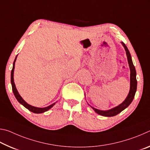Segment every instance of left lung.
Segmentation results:
<instances>
[{"label":"left lung","mask_w":150,"mask_h":150,"mask_svg":"<svg viewBox=\"0 0 150 150\" xmlns=\"http://www.w3.org/2000/svg\"><path fill=\"white\" fill-rule=\"evenodd\" d=\"M122 44L123 45L124 49L126 50L127 58H128V62L129 64V67H130V91L128 96H127L125 100L122 103H121L120 105L116 106V107L110 109L108 110H100L98 109H96L95 108L92 107V108L95 110L96 113L98 114L101 116H107V117H110V116H114L117 115L118 114L121 112L122 111L124 110L126 108L130 105L131 103L132 102V100L135 96V93L136 92L137 89V80H136V71L135 67L133 64L132 60L131 55L130 54V52L128 49V47H126V45L124 44L123 42H122Z\"/></svg>","instance_id":"1"}]
</instances>
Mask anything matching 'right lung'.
<instances>
[{
    "label": "right lung",
    "instance_id": "obj_1",
    "mask_svg": "<svg viewBox=\"0 0 150 150\" xmlns=\"http://www.w3.org/2000/svg\"><path fill=\"white\" fill-rule=\"evenodd\" d=\"M16 57H17V56L16 57V58H15V59L14 61L13 67H12V69L11 71V84H12V91H13V93L15 96V97H16L17 100L18 101V102L21 104V105H23L25 108L28 109L30 111H31L34 113H36V114L43 113V112H46L47 110H50L51 108L53 107V106H54L55 103L52 104V105H51L48 106H47V107H45V108L35 107V106H33L32 105H28V104L26 101H25L23 98L21 97V96L19 95V93H18V91L16 88V86H15L14 82V69L15 62H16Z\"/></svg>",
    "mask_w": 150,
    "mask_h": 150
}]
</instances>
